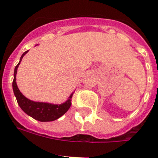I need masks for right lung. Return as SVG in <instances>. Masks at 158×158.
Segmentation results:
<instances>
[{"label": "right lung", "instance_id": "1", "mask_svg": "<svg viewBox=\"0 0 158 158\" xmlns=\"http://www.w3.org/2000/svg\"><path fill=\"white\" fill-rule=\"evenodd\" d=\"M28 52V51H25L22 56L20 57L19 62L15 67L14 70V79L12 81V89L13 93L16 96L17 103L22 110L24 111L27 115L32 117L40 122H51L58 119L61 116L65 114L71 106V98H72L73 92L69 96L68 100L61 104H54L50 103H44V102H36L31 100L25 97L18 89L16 85V73H17V69L22 58H23L25 54Z\"/></svg>", "mask_w": 158, "mask_h": 158}]
</instances>
